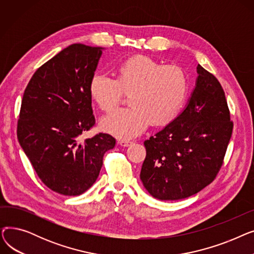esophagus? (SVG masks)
I'll return each instance as SVG.
<instances>
[{
  "label": "esophagus",
  "mask_w": 254,
  "mask_h": 254,
  "mask_svg": "<svg viewBox=\"0 0 254 254\" xmlns=\"http://www.w3.org/2000/svg\"><path fill=\"white\" fill-rule=\"evenodd\" d=\"M118 143L122 146H124V147H128V146H130L134 142L129 141V140H120Z\"/></svg>",
  "instance_id": "1"
}]
</instances>
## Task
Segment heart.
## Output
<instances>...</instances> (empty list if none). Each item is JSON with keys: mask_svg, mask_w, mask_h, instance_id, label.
<instances>
[{"mask_svg": "<svg viewBox=\"0 0 254 254\" xmlns=\"http://www.w3.org/2000/svg\"><path fill=\"white\" fill-rule=\"evenodd\" d=\"M89 92L102 110H110L130 93L127 108L109 112L101 119V127L109 134L130 139L143 132L152 122L164 126L181 111L188 99L190 82L177 65H165L148 58H135L119 66L117 78L96 72L90 78Z\"/></svg>", "mask_w": 254, "mask_h": 254, "instance_id": "b5f03b06", "label": "heart"}]
</instances>
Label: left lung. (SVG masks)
Instances as JSON below:
<instances>
[{
    "label": "left lung",
    "instance_id": "left-lung-1",
    "mask_svg": "<svg viewBox=\"0 0 254 254\" xmlns=\"http://www.w3.org/2000/svg\"><path fill=\"white\" fill-rule=\"evenodd\" d=\"M195 88L186 108L144 142L140 178L155 198L176 201L201 191L222 167L234 124L217 78L197 64Z\"/></svg>",
    "mask_w": 254,
    "mask_h": 254
}]
</instances>
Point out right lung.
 <instances>
[{"mask_svg": "<svg viewBox=\"0 0 254 254\" xmlns=\"http://www.w3.org/2000/svg\"><path fill=\"white\" fill-rule=\"evenodd\" d=\"M102 49L68 46L40 66L24 89L19 144L38 177L63 195L86 191L100 174L104 154L116 143L104 132L80 141L96 124L88 86Z\"/></svg>", "mask_w": 254, "mask_h": 254, "instance_id": "1", "label": "right lung"}]
</instances>
